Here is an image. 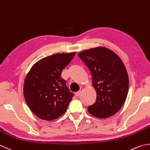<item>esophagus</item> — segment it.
<instances>
[{
  "instance_id": "1",
  "label": "esophagus",
  "mask_w": 150,
  "mask_h": 150,
  "mask_svg": "<svg viewBox=\"0 0 150 150\" xmlns=\"http://www.w3.org/2000/svg\"><path fill=\"white\" fill-rule=\"evenodd\" d=\"M82 90H83V88H80V91H79L78 92H76V93H75V95H76V97H79V96H80V93H81V91H82Z\"/></svg>"
}]
</instances>
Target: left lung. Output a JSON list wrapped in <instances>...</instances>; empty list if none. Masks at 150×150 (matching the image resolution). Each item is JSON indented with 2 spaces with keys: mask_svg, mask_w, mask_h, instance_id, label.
<instances>
[{
  "mask_svg": "<svg viewBox=\"0 0 150 150\" xmlns=\"http://www.w3.org/2000/svg\"><path fill=\"white\" fill-rule=\"evenodd\" d=\"M78 55L91 72L93 86L97 92V100L88 106V112L98 118L116 114L129 91L128 74L121 59L103 47L85 50Z\"/></svg>",
  "mask_w": 150,
  "mask_h": 150,
  "instance_id": "obj_1",
  "label": "left lung"
}]
</instances>
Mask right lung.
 Instances as JSON below:
<instances>
[{
  "label": "right lung",
  "mask_w": 150,
  "mask_h": 150,
  "mask_svg": "<svg viewBox=\"0 0 150 150\" xmlns=\"http://www.w3.org/2000/svg\"><path fill=\"white\" fill-rule=\"evenodd\" d=\"M76 55L56 53L34 64L23 85V95L30 110L42 120L51 121L63 115L74 96L61 77L63 70Z\"/></svg>",
  "instance_id": "obj_1"
}]
</instances>
